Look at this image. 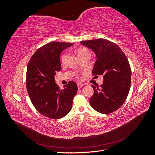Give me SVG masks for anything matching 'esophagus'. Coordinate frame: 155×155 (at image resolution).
I'll list each match as a JSON object with an SVG mask.
<instances>
[{"label": "esophagus", "mask_w": 155, "mask_h": 155, "mask_svg": "<svg viewBox=\"0 0 155 155\" xmlns=\"http://www.w3.org/2000/svg\"><path fill=\"white\" fill-rule=\"evenodd\" d=\"M77 85H78V88H81V87H83L84 86V84L83 83H78Z\"/></svg>", "instance_id": "esophagus-1"}]
</instances>
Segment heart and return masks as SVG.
I'll use <instances>...</instances> for the list:
<instances>
[{"label":"heart","instance_id":"heart-1","mask_svg":"<svg viewBox=\"0 0 155 155\" xmlns=\"http://www.w3.org/2000/svg\"><path fill=\"white\" fill-rule=\"evenodd\" d=\"M90 54L89 53V51L87 49L85 48H79L78 50H77V55L78 57H80L81 55H85V54ZM67 54H64V55H62L61 58V63L63 64L65 63V61H66V60L67 59Z\"/></svg>","mask_w":155,"mask_h":155}]
</instances>
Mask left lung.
Instances as JSON below:
<instances>
[{
	"mask_svg": "<svg viewBox=\"0 0 155 155\" xmlns=\"http://www.w3.org/2000/svg\"><path fill=\"white\" fill-rule=\"evenodd\" d=\"M81 44L96 55L94 76H104V81L99 87L92 85L94 94L89 100L91 107L101 114L118 110L130 90L131 70L127 58L118 45L105 39L81 41Z\"/></svg>",
	"mask_w": 155,
	"mask_h": 155,
	"instance_id": "obj_1",
	"label": "left lung"
}]
</instances>
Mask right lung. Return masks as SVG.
Returning <instances> with one entry per match:
<instances>
[{"label":"right lung","instance_id":"obj_1","mask_svg":"<svg viewBox=\"0 0 155 155\" xmlns=\"http://www.w3.org/2000/svg\"><path fill=\"white\" fill-rule=\"evenodd\" d=\"M73 43L51 42L32 55L27 67L26 88L33 105L42 115L59 119L72 109L78 92L76 82L69 81L61 90L55 83L56 72L61 69L60 55Z\"/></svg>","mask_w":155,"mask_h":155}]
</instances>
